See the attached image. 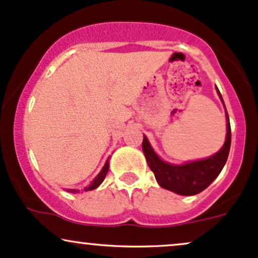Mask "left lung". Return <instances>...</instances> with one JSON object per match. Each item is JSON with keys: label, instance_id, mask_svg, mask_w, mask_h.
<instances>
[{"label": "left lung", "instance_id": "1", "mask_svg": "<svg viewBox=\"0 0 258 258\" xmlns=\"http://www.w3.org/2000/svg\"><path fill=\"white\" fill-rule=\"evenodd\" d=\"M217 93L222 99L219 89H217ZM231 136V124H229V117L227 113V136L225 145L213 157L186 163L183 165L169 164V163L163 162L154 153L146 136H144V141H142V151L146 157L147 164L153 171L160 187L181 196H195L210 186L215 178L219 176L228 158Z\"/></svg>", "mask_w": 258, "mask_h": 258}]
</instances>
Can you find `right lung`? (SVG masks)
<instances>
[{"label":"right lung","instance_id":"obj_1","mask_svg":"<svg viewBox=\"0 0 258 258\" xmlns=\"http://www.w3.org/2000/svg\"><path fill=\"white\" fill-rule=\"evenodd\" d=\"M108 166H110V164H108V160H107V162H106V164L104 165V168H102V170L100 171V174L95 178H94V181L92 183H90V186L87 187V188L84 190H92V189H95L96 187H99L100 184H101L102 181H104L106 174H107ZM70 192H76V190H70Z\"/></svg>","mask_w":258,"mask_h":258}]
</instances>
